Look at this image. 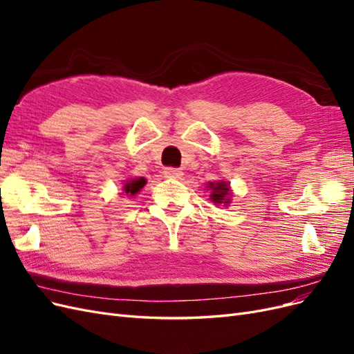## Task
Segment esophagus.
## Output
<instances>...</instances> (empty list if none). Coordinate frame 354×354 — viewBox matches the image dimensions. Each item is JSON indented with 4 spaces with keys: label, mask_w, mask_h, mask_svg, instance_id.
<instances>
[{
    "label": "esophagus",
    "mask_w": 354,
    "mask_h": 354,
    "mask_svg": "<svg viewBox=\"0 0 354 354\" xmlns=\"http://www.w3.org/2000/svg\"><path fill=\"white\" fill-rule=\"evenodd\" d=\"M164 176L167 178H181V176H183V171L178 169V168H165L164 169Z\"/></svg>",
    "instance_id": "1"
}]
</instances>
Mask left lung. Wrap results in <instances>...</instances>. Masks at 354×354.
Returning a JSON list of instances; mask_svg holds the SVG:
<instances>
[{
    "label": "left lung",
    "mask_w": 354,
    "mask_h": 354,
    "mask_svg": "<svg viewBox=\"0 0 354 354\" xmlns=\"http://www.w3.org/2000/svg\"><path fill=\"white\" fill-rule=\"evenodd\" d=\"M208 187L211 190L209 199L216 203V205H223L227 207V203L230 202V195L232 190L227 181H217V183H208Z\"/></svg>",
    "instance_id": "1"
}]
</instances>
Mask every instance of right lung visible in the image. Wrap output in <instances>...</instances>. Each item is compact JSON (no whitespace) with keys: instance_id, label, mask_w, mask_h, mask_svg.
<instances>
[{"instance_id":"obj_1","label":"right lung","mask_w":354,"mask_h":354,"mask_svg":"<svg viewBox=\"0 0 354 354\" xmlns=\"http://www.w3.org/2000/svg\"><path fill=\"white\" fill-rule=\"evenodd\" d=\"M145 185H146V178H143V177L127 180L124 183L122 192L127 196H136L138 192H140L145 187Z\"/></svg>"}]
</instances>
